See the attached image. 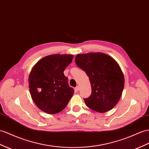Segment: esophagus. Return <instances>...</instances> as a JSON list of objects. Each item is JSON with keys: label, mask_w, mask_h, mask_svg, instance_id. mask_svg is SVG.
Masks as SVG:
<instances>
[{"label": "esophagus", "mask_w": 149, "mask_h": 149, "mask_svg": "<svg viewBox=\"0 0 149 149\" xmlns=\"http://www.w3.org/2000/svg\"><path fill=\"white\" fill-rule=\"evenodd\" d=\"M75 90H76V91H79L80 90V87H79V86H77V87H75Z\"/></svg>", "instance_id": "1"}]
</instances>
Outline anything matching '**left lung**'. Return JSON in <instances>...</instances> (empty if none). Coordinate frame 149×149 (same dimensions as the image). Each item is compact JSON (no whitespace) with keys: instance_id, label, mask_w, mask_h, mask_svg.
<instances>
[{"instance_id":"obj_1","label":"left lung","mask_w":149,"mask_h":149,"mask_svg":"<svg viewBox=\"0 0 149 149\" xmlns=\"http://www.w3.org/2000/svg\"><path fill=\"white\" fill-rule=\"evenodd\" d=\"M75 61L85 71L91 84V96L84 99L87 107L99 113L113 109L119 101L124 87V76L119 65L102 53L79 54Z\"/></svg>"}]
</instances>
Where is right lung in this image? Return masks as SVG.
Listing matches in <instances>:
<instances>
[{
  "label": "right lung",
  "mask_w": 149,
  "mask_h": 149,
  "mask_svg": "<svg viewBox=\"0 0 149 149\" xmlns=\"http://www.w3.org/2000/svg\"><path fill=\"white\" fill-rule=\"evenodd\" d=\"M72 55H53L38 62L29 76V87L38 108L48 114L62 111L74 93L63 72L72 61Z\"/></svg>",
  "instance_id": "add662e5"
}]
</instances>
